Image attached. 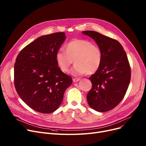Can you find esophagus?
Masks as SVG:
<instances>
[{
  "instance_id": "obj_1",
  "label": "esophagus",
  "mask_w": 146,
  "mask_h": 146,
  "mask_svg": "<svg viewBox=\"0 0 146 146\" xmlns=\"http://www.w3.org/2000/svg\"><path fill=\"white\" fill-rule=\"evenodd\" d=\"M80 80V78H74V79H73V81L74 82H77L79 81Z\"/></svg>"
}]
</instances>
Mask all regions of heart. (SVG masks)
<instances>
[{
  "label": "heart",
  "mask_w": 146,
  "mask_h": 146,
  "mask_svg": "<svg viewBox=\"0 0 146 146\" xmlns=\"http://www.w3.org/2000/svg\"><path fill=\"white\" fill-rule=\"evenodd\" d=\"M66 49V52L58 50L55 55L56 63L62 72L68 71L73 61L76 65L71 73L74 76L92 74L99 69L103 54L98 45L87 40L74 39L67 43Z\"/></svg>",
  "instance_id": "1"
}]
</instances>
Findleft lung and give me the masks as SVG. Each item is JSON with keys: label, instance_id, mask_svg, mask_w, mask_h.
Masks as SVG:
<instances>
[{"label": "left lung", "instance_id": "obj_1", "mask_svg": "<svg viewBox=\"0 0 146 146\" xmlns=\"http://www.w3.org/2000/svg\"><path fill=\"white\" fill-rule=\"evenodd\" d=\"M82 33L94 39L103 54L99 69L90 78L92 88L87 94L88 103L96 111H109L122 100L130 83L127 55L115 39L95 31H84Z\"/></svg>", "mask_w": 146, "mask_h": 146}]
</instances>
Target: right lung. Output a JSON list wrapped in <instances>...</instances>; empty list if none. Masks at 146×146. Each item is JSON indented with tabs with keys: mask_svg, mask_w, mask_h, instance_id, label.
<instances>
[{
	"mask_svg": "<svg viewBox=\"0 0 146 146\" xmlns=\"http://www.w3.org/2000/svg\"><path fill=\"white\" fill-rule=\"evenodd\" d=\"M63 32L40 36L24 48L14 65V84L21 100L34 110L50 113L61 104L66 89L72 84L55 59L66 40Z\"/></svg>",
	"mask_w": 146,
	"mask_h": 146,
	"instance_id": "right-lung-1",
	"label": "right lung"
}]
</instances>
